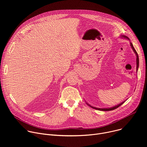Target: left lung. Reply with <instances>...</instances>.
I'll use <instances>...</instances> for the list:
<instances>
[{"label": "left lung", "instance_id": "1", "mask_svg": "<svg viewBox=\"0 0 147 147\" xmlns=\"http://www.w3.org/2000/svg\"><path fill=\"white\" fill-rule=\"evenodd\" d=\"M121 37H123V38H126V39H129V38H127V36H124V35H121ZM130 45H131V48H132V49H133V51L134 52V53H136V56H137V70H138V66H139V58H138V54H137V52H136V49H134V47H133V45L132 43H131V42H130ZM125 100H124V101L122 102L121 103H120V104L117 105H116V106H115V107H112V108H98L93 107H92V106L90 105H89L88 103H87V104L88 105V106H90V107H91L92 108H93V109H96V110L102 111H112V110L116 109V108H117L118 107H119L120 106H121L122 104H123V103H124V102H125Z\"/></svg>", "mask_w": 147, "mask_h": 147}]
</instances>
